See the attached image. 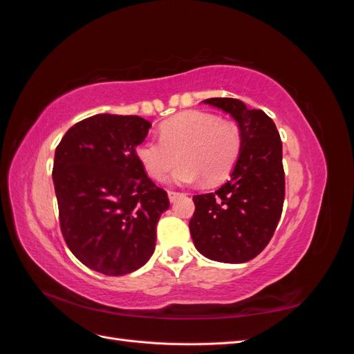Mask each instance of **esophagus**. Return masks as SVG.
<instances>
[{
	"label": "esophagus",
	"mask_w": 354,
	"mask_h": 354,
	"mask_svg": "<svg viewBox=\"0 0 354 354\" xmlns=\"http://www.w3.org/2000/svg\"><path fill=\"white\" fill-rule=\"evenodd\" d=\"M183 196V194H180V192H173V190H168V198L169 202H176L178 198Z\"/></svg>",
	"instance_id": "1"
}]
</instances>
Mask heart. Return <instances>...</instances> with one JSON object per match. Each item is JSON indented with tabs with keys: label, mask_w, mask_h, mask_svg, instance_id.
I'll use <instances>...</instances> for the list:
<instances>
[{
	"label": "heart",
	"mask_w": 354,
	"mask_h": 354,
	"mask_svg": "<svg viewBox=\"0 0 354 354\" xmlns=\"http://www.w3.org/2000/svg\"><path fill=\"white\" fill-rule=\"evenodd\" d=\"M159 136L138 145L136 156L155 180H164L180 159L181 165L173 174L177 185H195L202 180L207 186L221 183L236 165L242 147L239 128L205 111L173 116L160 125Z\"/></svg>",
	"instance_id": "1"
}]
</instances>
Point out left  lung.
Here are the masks:
<instances>
[{
	"label": "left lung",
	"mask_w": 354,
	"mask_h": 354,
	"mask_svg": "<svg viewBox=\"0 0 354 354\" xmlns=\"http://www.w3.org/2000/svg\"><path fill=\"white\" fill-rule=\"evenodd\" d=\"M203 103L230 113L242 147L230 180L217 192L194 196L189 229L196 250L220 263H246L259 255L279 223L285 199L282 142L270 116L238 99Z\"/></svg>",
	"instance_id": "1"
}]
</instances>
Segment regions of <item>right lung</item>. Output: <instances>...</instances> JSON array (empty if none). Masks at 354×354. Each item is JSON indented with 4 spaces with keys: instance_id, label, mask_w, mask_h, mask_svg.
Instances as JSON below:
<instances>
[{
    "instance_id": "right-lung-1",
    "label": "right lung",
    "mask_w": 354,
    "mask_h": 354,
    "mask_svg": "<svg viewBox=\"0 0 354 354\" xmlns=\"http://www.w3.org/2000/svg\"><path fill=\"white\" fill-rule=\"evenodd\" d=\"M152 124L137 115L99 113L75 124L55 153L59 220L68 248L106 276L131 273L155 251L167 192L136 156Z\"/></svg>"
}]
</instances>
